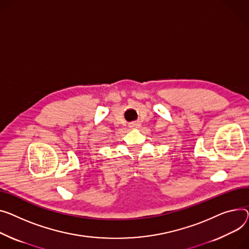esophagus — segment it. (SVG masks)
<instances>
[{
  "instance_id": "esophagus-1",
  "label": "esophagus",
  "mask_w": 249,
  "mask_h": 249,
  "mask_svg": "<svg viewBox=\"0 0 249 249\" xmlns=\"http://www.w3.org/2000/svg\"><path fill=\"white\" fill-rule=\"evenodd\" d=\"M139 126H140V124H139L138 122H133V123H131V124L129 125V127H130V128H132V129L139 128Z\"/></svg>"
}]
</instances>
